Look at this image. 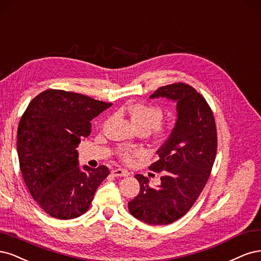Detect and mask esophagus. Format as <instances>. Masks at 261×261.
<instances>
[{
  "label": "esophagus",
  "instance_id": "esophagus-1",
  "mask_svg": "<svg viewBox=\"0 0 261 261\" xmlns=\"http://www.w3.org/2000/svg\"><path fill=\"white\" fill-rule=\"evenodd\" d=\"M112 174L114 176H127L129 172L124 169H120V168H117V169L112 170Z\"/></svg>",
  "mask_w": 261,
  "mask_h": 261
}]
</instances>
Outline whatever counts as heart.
Listing matches in <instances>:
<instances>
[{"label":"heart","mask_w":261,"mask_h":261,"mask_svg":"<svg viewBox=\"0 0 261 261\" xmlns=\"http://www.w3.org/2000/svg\"><path fill=\"white\" fill-rule=\"evenodd\" d=\"M127 113L130 117L132 124L138 130H144L149 132L154 129L156 137H165L167 133V128L159 124L163 119V111L161 107L156 105L144 104V103H136L128 107ZM143 152L139 149H123L121 150V157L124 162L130 163L134 157L142 155Z\"/></svg>","instance_id":"heart-1"}]
</instances>
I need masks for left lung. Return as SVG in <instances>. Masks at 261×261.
<instances>
[{
  "mask_svg": "<svg viewBox=\"0 0 261 261\" xmlns=\"http://www.w3.org/2000/svg\"><path fill=\"white\" fill-rule=\"evenodd\" d=\"M149 97L175 102L176 121L169 138L157 150L159 159L149 166L150 170L164 172L161 186L150 188L146 176L137 174L140 193L128 207L137 219L164 225L186 215L205 188L217 154V129L206 99L186 83L162 87Z\"/></svg>",
  "mask_w": 261,
  "mask_h": 261,
  "instance_id": "8db88e82",
  "label": "left lung"
}]
</instances>
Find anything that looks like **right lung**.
I'll return each mask as SVG.
<instances>
[{
    "label": "right lung",
    "mask_w": 261,
    "mask_h": 261,
    "mask_svg": "<svg viewBox=\"0 0 261 261\" xmlns=\"http://www.w3.org/2000/svg\"><path fill=\"white\" fill-rule=\"evenodd\" d=\"M112 103L48 89L33 98L17 130L20 171L32 197L46 214L68 220L85 214L109 174L106 166L79 167L77 148L91 121Z\"/></svg>",
    "instance_id": "add662e5"
}]
</instances>
